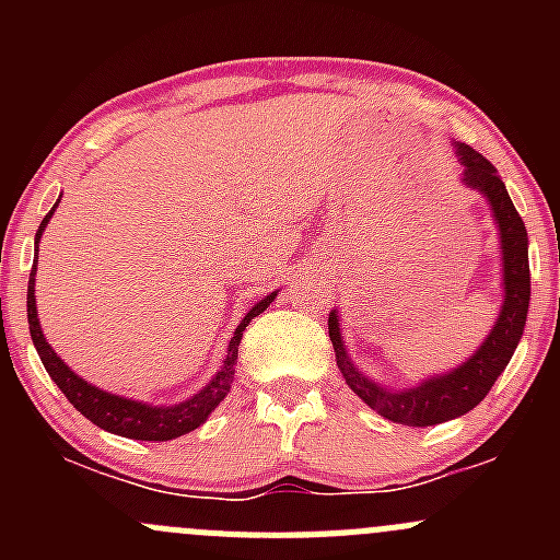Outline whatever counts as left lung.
Listing matches in <instances>:
<instances>
[{"instance_id":"left-lung-1","label":"left lung","mask_w":560,"mask_h":560,"mask_svg":"<svg viewBox=\"0 0 560 560\" xmlns=\"http://www.w3.org/2000/svg\"><path fill=\"white\" fill-rule=\"evenodd\" d=\"M457 162H460V184L479 191L488 200L493 222L499 228L501 246V287H504V301H501L499 319L490 327L488 338L479 343L477 352L466 358L457 369L433 374L428 380L417 382L415 387L393 389L365 376L352 363L347 352V343L341 336V319L338 312H330L327 330H330L332 349H336V363L347 385L363 404H369L376 415L389 422L409 428L439 425V422L455 420V417L471 411L495 380L506 363L515 354L525 330V316H528L530 301V273H528V233L521 213L515 211L506 191L504 180L495 173V167L485 160L479 151L466 143H453Z\"/></svg>"}]
</instances>
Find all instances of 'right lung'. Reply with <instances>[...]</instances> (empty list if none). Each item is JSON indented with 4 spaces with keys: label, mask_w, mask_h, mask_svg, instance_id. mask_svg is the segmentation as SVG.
<instances>
[{
    "label": "right lung",
    "mask_w": 560,
    "mask_h": 560,
    "mask_svg": "<svg viewBox=\"0 0 560 560\" xmlns=\"http://www.w3.org/2000/svg\"><path fill=\"white\" fill-rule=\"evenodd\" d=\"M59 206V202H56ZM56 206L50 208L48 217L39 222V230L35 235V244L39 248V238L45 233V224L50 222L54 217ZM35 248V252H37ZM35 273H37V259L32 265V273H30V292H26V316H30V332H32V341H35V349L43 360L45 371H48L50 380L59 385L61 393L67 395L72 406L81 411L86 420H92L94 425H100L107 433H116V436L124 439H138V442H171V439L184 436V433L195 431L200 428L202 422L208 420L213 409L228 398L230 387H233L235 380V363H238V347H241V338H244V330L248 322L254 316H259L265 308L273 303L276 292L265 295L262 301L254 303L248 308V314L241 319V325L235 327L233 338H230V347H228V358H224L222 369L217 371L211 382L200 389V393L189 395L186 400L173 406H154V404H145V400H135V398H124V395L116 393H107V389L97 387V385H89L83 376H78L59 354L54 352L48 341L43 336V327H39L37 319V298H35Z\"/></svg>",
    "instance_id": "add662e5"
}]
</instances>
